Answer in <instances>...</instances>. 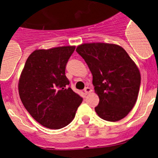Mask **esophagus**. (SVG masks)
<instances>
[{
    "mask_svg": "<svg viewBox=\"0 0 158 158\" xmlns=\"http://www.w3.org/2000/svg\"><path fill=\"white\" fill-rule=\"evenodd\" d=\"M84 92L85 93V94H89V93H91V92H92L91 88H89V87L85 88V89H84Z\"/></svg>",
    "mask_w": 158,
    "mask_h": 158,
    "instance_id": "obj_1",
    "label": "esophagus"
}]
</instances>
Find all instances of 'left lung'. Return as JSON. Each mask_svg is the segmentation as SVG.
<instances>
[{
  "instance_id": "8db88e82",
  "label": "left lung",
  "mask_w": 158,
  "mask_h": 158,
  "mask_svg": "<svg viewBox=\"0 0 158 158\" xmlns=\"http://www.w3.org/2000/svg\"><path fill=\"white\" fill-rule=\"evenodd\" d=\"M93 74L100 98L95 107L104 120L116 122L127 115L136 103L141 84L139 69L123 47L111 43H84L76 50Z\"/></svg>"
}]
</instances>
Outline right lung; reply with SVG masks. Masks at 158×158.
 <instances>
[{
  "label": "right lung",
  "instance_id": "right-lung-1",
  "mask_svg": "<svg viewBox=\"0 0 158 158\" xmlns=\"http://www.w3.org/2000/svg\"><path fill=\"white\" fill-rule=\"evenodd\" d=\"M75 47L36 50L26 61L19 94L34 119L45 127L61 129L70 123L82 98L69 87L65 66Z\"/></svg>",
  "mask_w": 158,
  "mask_h": 158
}]
</instances>
